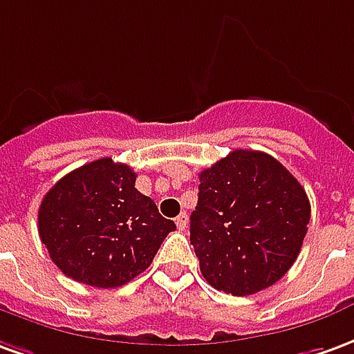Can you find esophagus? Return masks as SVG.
Segmentation results:
<instances>
[{
    "label": "esophagus",
    "instance_id": "obj_1",
    "mask_svg": "<svg viewBox=\"0 0 354 354\" xmlns=\"http://www.w3.org/2000/svg\"><path fill=\"white\" fill-rule=\"evenodd\" d=\"M175 223H177L179 231H185V229H187V225H189V218H187V214H185V212H183V214H179V216L175 218Z\"/></svg>",
    "mask_w": 354,
    "mask_h": 354
}]
</instances>
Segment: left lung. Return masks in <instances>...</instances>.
I'll use <instances>...</instances> for the list:
<instances>
[{
  "instance_id": "1",
  "label": "left lung",
  "mask_w": 354,
  "mask_h": 354,
  "mask_svg": "<svg viewBox=\"0 0 354 354\" xmlns=\"http://www.w3.org/2000/svg\"><path fill=\"white\" fill-rule=\"evenodd\" d=\"M310 202L270 153L233 150L201 173L191 245L212 287L235 297L279 281L303 247Z\"/></svg>"
}]
</instances>
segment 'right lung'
Wrapping results in <instances>:
<instances>
[{"label":"right lung","mask_w":354,"mask_h":354,"mask_svg":"<svg viewBox=\"0 0 354 354\" xmlns=\"http://www.w3.org/2000/svg\"><path fill=\"white\" fill-rule=\"evenodd\" d=\"M135 181L129 165L102 158L67 173L44 196L38 233L67 277L113 289L152 264L175 223Z\"/></svg>","instance_id":"add662e5"}]
</instances>
